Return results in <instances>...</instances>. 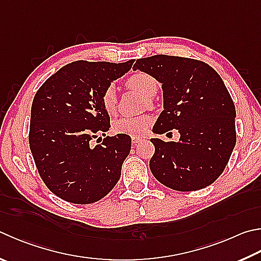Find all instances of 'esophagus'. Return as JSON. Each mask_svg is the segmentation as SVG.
<instances>
[{"label":"esophagus","instance_id":"34e87169","mask_svg":"<svg viewBox=\"0 0 261 261\" xmlns=\"http://www.w3.org/2000/svg\"><path fill=\"white\" fill-rule=\"evenodd\" d=\"M131 138H132V144L134 145H137L141 140V137H139V136H132Z\"/></svg>","mask_w":261,"mask_h":261}]
</instances>
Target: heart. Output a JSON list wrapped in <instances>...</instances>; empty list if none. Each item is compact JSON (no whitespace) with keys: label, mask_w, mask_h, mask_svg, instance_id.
I'll return each instance as SVG.
<instances>
[{"label":"heart","mask_w":261,"mask_h":261,"mask_svg":"<svg viewBox=\"0 0 261 261\" xmlns=\"http://www.w3.org/2000/svg\"><path fill=\"white\" fill-rule=\"evenodd\" d=\"M125 85L129 89L136 90L140 92L147 101L151 102L153 98L159 90V82L153 75L146 72H136L127 76L125 80ZM100 102L102 110L107 114H114L117 107V96L113 85L107 87L101 93ZM151 118L148 115H139L135 117H122L113 124V129L116 134L127 135V136H141L147 131L150 125Z\"/></svg>","instance_id":"b5f03b06"}]
</instances>
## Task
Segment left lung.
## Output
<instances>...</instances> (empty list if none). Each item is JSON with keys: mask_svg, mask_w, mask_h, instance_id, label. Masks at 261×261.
I'll list each match as a JSON object with an SVG mask.
<instances>
[{"mask_svg": "<svg viewBox=\"0 0 261 261\" xmlns=\"http://www.w3.org/2000/svg\"><path fill=\"white\" fill-rule=\"evenodd\" d=\"M134 69L162 83L164 110L153 127L162 135L177 129L178 143L154 138L153 176L174 191H198L224 172L236 144V111L215 69L204 61L156 55L137 59Z\"/></svg>", "mask_w": 261, "mask_h": 261, "instance_id": "8db88e82", "label": "left lung"}]
</instances>
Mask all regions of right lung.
I'll return each instance as SVG.
<instances>
[{
	"label": "right lung",
	"mask_w": 261,
	"mask_h": 261,
	"mask_svg": "<svg viewBox=\"0 0 261 261\" xmlns=\"http://www.w3.org/2000/svg\"><path fill=\"white\" fill-rule=\"evenodd\" d=\"M134 61H73L37 90L32 103L30 148L43 182L63 200L94 203L120 179L131 137L107 136L94 147L90 141L105 136L111 127L110 116L101 107V93Z\"/></svg>",
	"instance_id": "right-lung-1"
}]
</instances>
